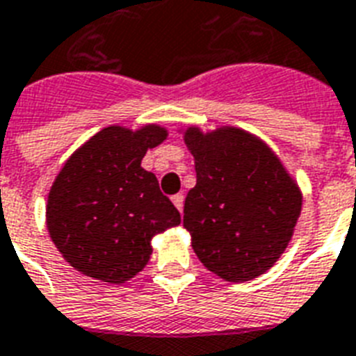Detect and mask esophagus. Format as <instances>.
<instances>
[{
	"label": "esophagus",
	"mask_w": 356,
	"mask_h": 356,
	"mask_svg": "<svg viewBox=\"0 0 356 356\" xmlns=\"http://www.w3.org/2000/svg\"><path fill=\"white\" fill-rule=\"evenodd\" d=\"M172 202H173V205L179 209V213H183V207H184V196H183V194H175V196H172Z\"/></svg>",
	"instance_id": "esophagus-1"
}]
</instances>
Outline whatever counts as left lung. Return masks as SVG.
<instances>
[{
    "label": "left lung",
    "mask_w": 356,
    "mask_h": 356,
    "mask_svg": "<svg viewBox=\"0 0 356 356\" xmlns=\"http://www.w3.org/2000/svg\"><path fill=\"white\" fill-rule=\"evenodd\" d=\"M196 186L184 200V227L205 267L227 282L257 278L291 241L302 196L270 149L241 129L184 132Z\"/></svg>",
    "instance_id": "8db88e82"
}]
</instances>
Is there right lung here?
Returning a JSON list of instances; mask_svg holds the SVG:
<instances>
[{
	"mask_svg": "<svg viewBox=\"0 0 356 356\" xmlns=\"http://www.w3.org/2000/svg\"><path fill=\"white\" fill-rule=\"evenodd\" d=\"M166 136L156 124L108 127L65 162L48 194L46 226L81 275L123 284L147 265L151 238L181 224L154 173L142 168L147 149Z\"/></svg>",
	"mask_w": 356,
	"mask_h": 356,
	"instance_id": "right-lung-1",
	"label": "right lung"
}]
</instances>
